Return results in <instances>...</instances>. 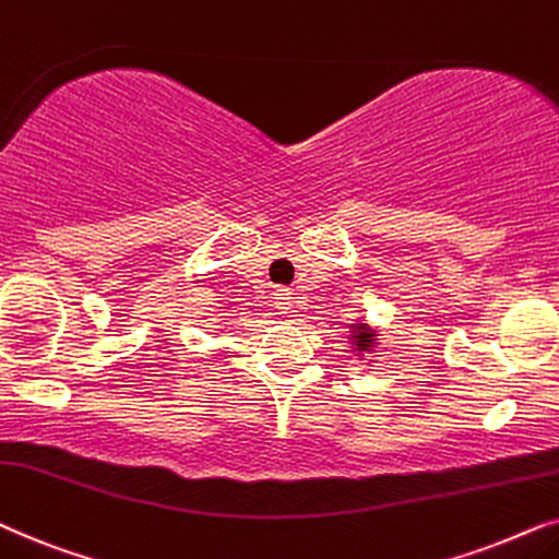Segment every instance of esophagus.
Instances as JSON below:
<instances>
[{
  "mask_svg": "<svg viewBox=\"0 0 559 559\" xmlns=\"http://www.w3.org/2000/svg\"><path fill=\"white\" fill-rule=\"evenodd\" d=\"M273 304H275V309L278 311H292V307H294V296H292V292H288V288H284V286H278L273 292Z\"/></svg>",
  "mask_w": 559,
  "mask_h": 559,
  "instance_id": "34e87169",
  "label": "esophagus"
}]
</instances>
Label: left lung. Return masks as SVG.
Here are the masks:
<instances>
[{
  "instance_id": "1",
  "label": "left lung",
  "mask_w": 559,
  "mask_h": 559,
  "mask_svg": "<svg viewBox=\"0 0 559 559\" xmlns=\"http://www.w3.org/2000/svg\"><path fill=\"white\" fill-rule=\"evenodd\" d=\"M368 342H370V337H366V334H362V337H357V345H360V349H362V347H366V345H368Z\"/></svg>"
}]
</instances>
